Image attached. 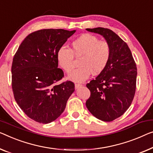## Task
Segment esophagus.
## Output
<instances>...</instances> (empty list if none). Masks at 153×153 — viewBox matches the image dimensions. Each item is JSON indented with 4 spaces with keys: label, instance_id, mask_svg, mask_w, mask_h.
<instances>
[{
    "label": "esophagus",
    "instance_id": "esophagus-1",
    "mask_svg": "<svg viewBox=\"0 0 153 153\" xmlns=\"http://www.w3.org/2000/svg\"><path fill=\"white\" fill-rule=\"evenodd\" d=\"M82 86V85L81 84H79V83L75 84V87H76V88H79Z\"/></svg>",
    "mask_w": 153,
    "mask_h": 153
}]
</instances>
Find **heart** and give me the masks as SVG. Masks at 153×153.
Here are the masks:
<instances>
[{"instance_id": "b5f03b06", "label": "heart", "mask_w": 153, "mask_h": 153, "mask_svg": "<svg viewBox=\"0 0 153 153\" xmlns=\"http://www.w3.org/2000/svg\"><path fill=\"white\" fill-rule=\"evenodd\" d=\"M111 53V46L105 40H100L97 36L82 34L71 43V50L60 47L57 52L59 65L66 72H70L74 67V56H80L79 65L68 76L74 82H83L93 74H99L105 69Z\"/></svg>"}]
</instances>
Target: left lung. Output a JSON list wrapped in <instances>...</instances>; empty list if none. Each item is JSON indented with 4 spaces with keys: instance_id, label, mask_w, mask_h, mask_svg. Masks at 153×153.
<instances>
[{
    "instance_id": "obj_1",
    "label": "left lung",
    "mask_w": 153,
    "mask_h": 153,
    "mask_svg": "<svg viewBox=\"0 0 153 153\" xmlns=\"http://www.w3.org/2000/svg\"><path fill=\"white\" fill-rule=\"evenodd\" d=\"M86 30L103 36L110 45L111 53L105 69L86 84L91 95L86 106L97 119L111 122L126 112L133 102L136 64L128 45L112 30L103 27Z\"/></svg>"
}]
</instances>
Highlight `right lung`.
<instances>
[{
    "instance_id": "add662e5",
    "label": "right lung",
    "mask_w": 153,
    "mask_h": 153,
    "mask_svg": "<svg viewBox=\"0 0 153 153\" xmlns=\"http://www.w3.org/2000/svg\"><path fill=\"white\" fill-rule=\"evenodd\" d=\"M76 30L41 29L29 34L18 47L11 66L16 102L29 118L48 124L65 111L74 83L56 84L64 77L57 52Z\"/></svg>"
}]
</instances>
